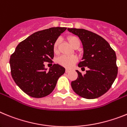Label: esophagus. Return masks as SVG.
Listing matches in <instances>:
<instances>
[{
  "instance_id": "obj_1",
  "label": "esophagus",
  "mask_w": 127,
  "mask_h": 127,
  "mask_svg": "<svg viewBox=\"0 0 127 127\" xmlns=\"http://www.w3.org/2000/svg\"><path fill=\"white\" fill-rule=\"evenodd\" d=\"M69 71H70V70H68V69H66V70H65V72H66V73H68Z\"/></svg>"
}]
</instances>
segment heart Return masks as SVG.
Returning a JSON list of instances; mask_svg holds the SVG:
<instances>
[{
    "instance_id": "obj_1",
    "label": "heart",
    "mask_w": 127,
    "mask_h": 127,
    "mask_svg": "<svg viewBox=\"0 0 127 127\" xmlns=\"http://www.w3.org/2000/svg\"><path fill=\"white\" fill-rule=\"evenodd\" d=\"M68 41L73 47H74L77 44H80V41H79V38L75 36H68ZM59 42H60V39L58 38L55 41L53 45V50H54V52L56 54H57L59 51ZM77 61H78V58L75 56H61L58 57L57 63L65 68H71L77 62Z\"/></svg>"
}]
</instances>
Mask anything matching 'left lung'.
Returning a JSON list of instances; mask_svg holds the SVG:
<instances>
[{"instance_id": "obj_1", "label": "left lung", "mask_w": 127, "mask_h": 127, "mask_svg": "<svg viewBox=\"0 0 127 127\" xmlns=\"http://www.w3.org/2000/svg\"><path fill=\"white\" fill-rule=\"evenodd\" d=\"M68 30L79 36L83 45L82 61L78 66L89 68L84 75L77 70L78 77L71 82V88L82 98H98L109 90L117 77L115 52L105 39L95 33L83 29Z\"/></svg>"}]
</instances>
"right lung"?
<instances>
[{
	"label": "right lung",
	"instance_id": "obj_1",
	"mask_svg": "<svg viewBox=\"0 0 127 127\" xmlns=\"http://www.w3.org/2000/svg\"><path fill=\"white\" fill-rule=\"evenodd\" d=\"M66 27H52L39 31L21 41L10 57L11 73L17 86L34 98L50 95L65 69L54 64L46 71L45 62L52 63L53 45Z\"/></svg>",
	"mask_w": 127,
	"mask_h": 127
}]
</instances>
